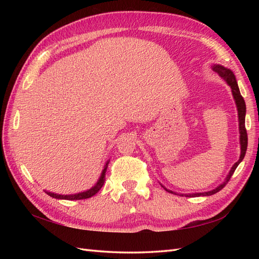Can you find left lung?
Listing matches in <instances>:
<instances>
[{"mask_svg": "<svg viewBox=\"0 0 259 259\" xmlns=\"http://www.w3.org/2000/svg\"><path fill=\"white\" fill-rule=\"evenodd\" d=\"M212 70L214 71V72H217L219 74V76H222V78L227 82V83L229 84V87L232 88V92H233V96H234V99L236 101V106H237V110H238V118H239V134H240V146H241V153H240V158L239 160L236 162L232 170H230L229 175L227 176L226 178V181L223 185H221L219 187H217L216 189H213L211 191H208V192H200V194H190V195H185L186 197H198V196H210V195H213L216 194V192L221 191L225 186H226V184L228 183V181L230 180V178H232V176L234 175L236 168L238 167V164L241 162V160H243L245 155H246V150H247V144H248V137H247V131H246V126H245V114H246V104H245V100L243 96L240 95V91H239V88H238V84H237V81H236V78H235V74L232 72V70L229 69H226L224 68L223 65H213L212 67ZM166 189V188H164ZM166 191L170 192V194H174L172 191H170L168 189H166ZM184 196V195H181Z\"/></svg>", "mask_w": 259, "mask_h": 259, "instance_id": "left-lung-1", "label": "left lung"}]
</instances>
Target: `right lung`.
Segmentation results:
<instances>
[{
	"mask_svg": "<svg viewBox=\"0 0 259 259\" xmlns=\"http://www.w3.org/2000/svg\"><path fill=\"white\" fill-rule=\"evenodd\" d=\"M108 163L109 161L106 163V167H104L103 171L101 174V177L99 179V181L97 183V185L95 187H92L91 189H89L88 191L84 192H80V194H75V195H58L54 194V192H49L46 191L49 196H51L53 198H57V199H65V200H81V199H87V198H90L92 196H95L97 192L102 188V186L104 184V180H106V171L108 168Z\"/></svg>",
	"mask_w": 259,
	"mask_h": 259,
	"instance_id": "obj_1",
	"label": "right lung"
}]
</instances>
